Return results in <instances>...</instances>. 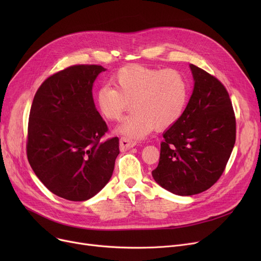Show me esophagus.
<instances>
[{
    "label": "esophagus",
    "mask_w": 261,
    "mask_h": 261,
    "mask_svg": "<svg viewBox=\"0 0 261 261\" xmlns=\"http://www.w3.org/2000/svg\"><path fill=\"white\" fill-rule=\"evenodd\" d=\"M136 145L135 141H132L128 138H121L119 141V147L121 151H125V150H128Z\"/></svg>",
    "instance_id": "1"
}]
</instances>
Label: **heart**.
Segmentation results:
<instances>
[{
	"mask_svg": "<svg viewBox=\"0 0 261 261\" xmlns=\"http://www.w3.org/2000/svg\"><path fill=\"white\" fill-rule=\"evenodd\" d=\"M115 86H102L96 92L101 115L118 120L131 107L117 131L133 139H141L153 128L166 129L182 116L188 101L186 77L174 68L148 67L131 64L121 67L113 78Z\"/></svg>",
	"mask_w": 261,
	"mask_h": 261,
	"instance_id": "1",
	"label": "heart"
}]
</instances>
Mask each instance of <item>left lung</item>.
Returning <instances> with one entry per match:
<instances>
[{"label":"left lung","instance_id":"left-lung-1","mask_svg":"<svg viewBox=\"0 0 261 261\" xmlns=\"http://www.w3.org/2000/svg\"><path fill=\"white\" fill-rule=\"evenodd\" d=\"M195 87L179 120L163 134L155 182L179 196L211 188L222 175L236 142V118L220 80L190 64Z\"/></svg>","mask_w":261,"mask_h":261}]
</instances>
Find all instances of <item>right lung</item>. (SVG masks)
Returning <instances> with one entry per match:
<instances>
[{
  "label": "right lung",
  "instance_id": "1",
  "mask_svg": "<svg viewBox=\"0 0 261 261\" xmlns=\"http://www.w3.org/2000/svg\"><path fill=\"white\" fill-rule=\"evenodd\" d=\"M103 71L96 64L68 66L42 82L32 103L27 159L49 191L70 201L99 193L119 153L118 138L101 141L108 127L93 100V84Z\"/></svg>",
  "mask_w": 261,
  "mask_h": 261
}]
</instances>
